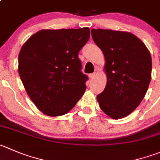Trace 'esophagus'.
Masks as SVG:
<instances>
[{
	"mask_svg": "<svg viewBox=\"0 0 160 160\" xmlns=\"http://www.w3.org/2000/svg\"><path fill=\"white\" fill-rule=\"evenodd\" d=\"M95 76H96V73L95 72H93V73H91L89 75V77H90V79H91V80H92V79H94V77H95Z\"/></svg>",
	"mask_w": 160,
	"mask_h": 160,
	"instance_id": "esophagus-1",
	"label": "esophagus"
}]
</instances>
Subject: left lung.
Here are the masks:
<instances>
[{"instance_id":"obj_1","label":"left lung","mask_w":160,"mask_h":160,"mask_svg":"<svg viewBox=\"0 0 160 160\" xmlns=\"http://www.w3.org/2000/svg\"><path fill=\"white\" fill-rule=\"evenodd\" d=\"M91 32L105 60L107 83L97 95L99 106L112 119H121L131 114L146 94L152 77L151 54L131 32L102 29Z\"/></svg>"}]
</instances>
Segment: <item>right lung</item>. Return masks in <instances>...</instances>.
I'll return each instance as SVG.
<instances>
[{
  "label": "right lung",
  "mask_w": 160,
  "mask_h": 160,
  "mask_svg": "<svg viewBox=\"0 0 160 160\" xmlns=\"http://www.w3.org/2000/svg\"><path fill=\"white\" fill-rule=\"evenodd\" d=\"M90 38L88 27L41 29L18 54V71L29 98L49 116L69 112L84 94L88 77L78 53Z\"/></svg>",
  "instance_id": "right-lung-1"
}]
</instances>
